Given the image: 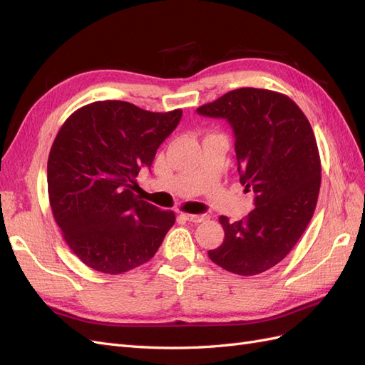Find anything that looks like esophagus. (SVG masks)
I'll return each mask as SVG.
<instances>
[{"label":"esophagus","instance_id":"esophagus-1","mask_svg":"<svg viewBox=\"0 0 365 365\" xmlns=\"http://www.w3.org/2000/svg\"><path fill=\"white\" fill-rule=\"evenodd\" d=\"M185 220H189V222L193 224H200V222H205L208 219V215H181Z\"/></svg>","mask_w":365,"mask_h":365}]
</instances>
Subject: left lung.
<instances>
[{
    "label": "left lung",
    "instance_id": "1",
    "mask_svg": "<svg viewBox=\"0 0 365 365\" xmlns=\"http://www.w3.org/2000/svg\"><path fill=\"white\" fill-rule=\"evenodd\" d=\"M225 118L235 134L240 184L254 192L247 217L224 227L222 245L208 251L220 268L256 275L282 262L311 222L322 184L314 130L288 96L239 88L196 109Z\"/></svg>",
    "mask_w": 365,
    "mask_h": 365
}]
</instances>
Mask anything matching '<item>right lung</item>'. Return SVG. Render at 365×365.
<instances>
[{"instance_id":"1","label":"right lung","mask_w":365,"mask_h":365,"mask_svg":"<svg viewBox=\"0 0 365 365\" xmlns=\"http://www.w3.org/2000/svg\"><path fill=\"white\" fill-rule=\"evenodd\" d=\"M182 111L150 113L120 101L86 105L59 129L48 155V200L70 250L105 274L155 256L175 213L143 201L137 175L178 126Z\"/></svg>"}]
</instances>
